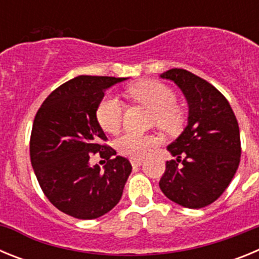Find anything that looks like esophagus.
<instances>
[{"mask_svg":"<svg viewBox=\"0 0 259 259\" xmlns=\"http://www.w3.org/2000/svg\"><path fill=\"white\" fill-rule=\"evenodd\" d=\"M131 164L134 167H140L143 164V159H139V158H132Z\"/></svg>","mask_w":259,"mask_h":259,"instance_id":"esophagus-1","label":"esophagus"}]
</instances>
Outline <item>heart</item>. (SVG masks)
Segmentation results:
<instances>
[{"label":"heart","mask_w":259,"mask_h":259,"mask_svg":"<svg viewBox=\"0 0 259 259\" xmlns=\"http://www.w3.org/2000/svg\"><path fill=\"white\" fill-rule=\"evenodd\" d=\"M128 95L135 101L152 110V122L166 131H176L184 120L183 110L175 104L176 96L168 87L157 80H143L128 88ZM123 102L115 96H106L98 104L96 116L105 132L115 134L123 122ZM157 137L149 134L128 131L118 137L116 148L131 158H143L157 144Z\"/></svg>","instance_id":"obj_1"}]
</instances>
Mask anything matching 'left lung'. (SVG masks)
Masks as SVG:
<instances>
[{
  "instance_id": "left-lung-1",
  "label": "left lung",
  "mask_w": 259,
  "mask_h": 259,
  "mask_svg": "<svg viewBox=\"0 0 259 259\" xmlns=\"http://www.w3.org/2000/svg\"><path fill=\"white\" fill-rule=\"evenodd\" d=\"M161 77L179 87L189 111L184 131L167 146L176 161L166 162L159 188L180 206L201 209L218 200L236 174L239 123L227 98L206 80L183 68H171Z\"/></svg>"
}]
</instances>
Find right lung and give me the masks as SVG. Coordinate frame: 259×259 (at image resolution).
I'll list each match as a JSON object with an SVG mask.
<instances>
[{"label":"right lung","instance_id":"add662e5","mask_svg":"<svg viewBox=\"0 0 259 259\" xmlns=\"http://www.w3.org/2000/svg\"><path fill=\"white\" fill-rule=\"evenodd\" d=\"M125 77L80 75L53 91L33 120L31 163L41 189L58 210L77 219H96L122 197L132 166L106 141L96 111L106 89ZM100 152L104 170L89 159Z\"/></svg>","mask_w":259,"mask_h":259}]
</instances>
